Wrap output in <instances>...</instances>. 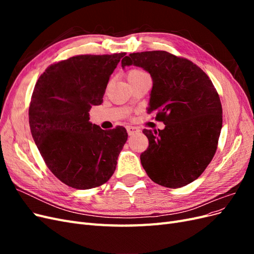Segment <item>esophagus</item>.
Segmentation results:
<instances>
[{
    "mask_svg": "<svg viewBox=\"0 0 254 254\" xmlns=\"http://www.w3.org/2000/svg\"><path fill=\"white\" fill-rule=\"evenodd\" d=\"M127 132L129 135H133L135 133L139 132V129L133 126H127Z\"/></svg>",
    "mask_w": 254,
    "mask_h": 254,
    "instance_id": "1",
    "label": "esophagus"
}]
</instances>
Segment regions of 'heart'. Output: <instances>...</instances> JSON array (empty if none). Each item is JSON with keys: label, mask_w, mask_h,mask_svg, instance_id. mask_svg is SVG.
Wrapping results in <instances>:
<instances>
[{"label": "heart", "mask_w": 254, "mask_h": 254, "mask_svg": "<svg viewBox=\"0 0 254 254\" xmlns=\"http://www.w3.org/2000/svg\"><path fill=\"white\" fill-rule=\"evenodd\" d=\"M146 73L141 71V70H137V68H133V70H130L128 73H127V79L128 81H131L133 79H136L141 77V76L145 75Z\"/></svg>", "instance_id": "heart-1"}]
</instances>
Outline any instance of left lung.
<instances>
[{
  "instance_id": "1",
  "label": "left lung",
  "mask_w": 254,
  "mask_h": 254,
  "mask_svg": "<svg viewBox=\"0 0 254 254\" xmlns=\"http://www.w3.org/2000/svg\"><path fill=\"white\" fill-rule=\"evenodd\" d=\"M140 66L152 78L148 113L163 130L144 129L149 146L141 163L160 186L177 189L193 182L212 161L222 127L219 95L211 79L191 61L165 51L132 53L122 67Z\"/></svg>"
}]
</instances>
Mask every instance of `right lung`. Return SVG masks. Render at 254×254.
Masks as SVG:
<instances>
[{
  "label": "right lung",
  "instance_id": "obj_1",
  "mask_svg": "<svg viewBox=\"0 0 254 254\" xmlns=\"http://www.w3.org/2000/svg\"><path fill=\"white\" fill-rule=\"evenodd\" d=\"M125 55L74 56L50 65L36 83L30 132L50 171L68 187H99L117 168L126 129L103 130L89 121V111L103 103L110 76Z\"/></svg>",
  "mask_w": 254,
  "mask_h": 254
}]
</instances>
